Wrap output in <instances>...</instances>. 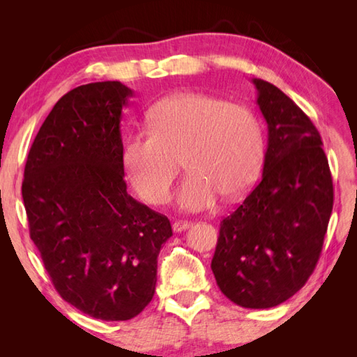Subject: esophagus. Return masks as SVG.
I'll use <instances>...</instances> for the list:
<instances>
[{
	"mask_svg": "<svg viewBox=\"0 0 357 357\" xmlns=\"http://www.w3.org/2000/svg\"><path fill=\"white\" fill-rule=\"evenodd\" d=\"M190 225H192V224L187 222V221H176V222H173V230L179 233V231L187 230Z\"/></svg>",
	"mask_w": 357,
	"mask_h": 357,
	"instance_id": "34e87169",
	"label": "esophagus"
}]
</instances>
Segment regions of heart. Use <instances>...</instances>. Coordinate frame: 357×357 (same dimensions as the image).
<instances>
[{
    "label": "heart",
    "instance_id": "b5f03b06",
    "mask_svg": "<svg viewBox=\"0 0 357 357\" xmlns=\"http://www.w3.org/2000/svg\"><path fill=\"white\" fill-rule=\"evenodd\" d=\"M150 130L128 136L123 165L128 183L144 201L170 199L181 156L188 169L179 206L199 211L224 195L236 199L259 176L265 139L261 119L245 104L207 93H176L149 112Z\"/></svg>",
    "mask_w": 357,
    "mask_h": 357
}]
</instances>
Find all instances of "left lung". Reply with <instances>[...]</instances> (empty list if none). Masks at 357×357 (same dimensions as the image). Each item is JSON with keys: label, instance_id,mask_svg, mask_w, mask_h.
I'll list each match as a JSON object with an SVG mask.
<instances>
[{"label": "left lung", "instance_id": "8db88e82", "mask_svg": "<svg viewBox=\"0 0 357 357\" xmlns=\"http://www.w3.org/2000/svg\"><path fill=\"white\" fill-rule=\"evenodd\" d=\"M253 84L268 126L262 178L221 221L211 270L236 305L270 308L299 291L314 271L335 193L312 119L276 86Z\"/></svg>", "mask_w": 357, "mask_h": 357}]
</instances>
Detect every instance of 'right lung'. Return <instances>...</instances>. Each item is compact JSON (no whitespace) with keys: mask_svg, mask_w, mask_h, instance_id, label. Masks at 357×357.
<instances>
[{"mask_svg":"<svg viewBox=\"0 0 357 357\" xmlns=\"http://www.w3.org/2000/svg\"><path fill=\"white\" fill-rule=\"evenodd\" d=\"M119 81L67 92L30 147L24 201L30 239L59 296L101 321H128L155 294L169 218L127 193Z\"/></svg>","mask_w":357,"mask_h":357,"instance_id":"right-lung-1","label":"right lung"}]
</instances>
